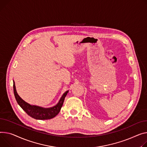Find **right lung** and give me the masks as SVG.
Masks as SVG:
<instances>
[{
	"label": "right lung",
	"instance_id": "obj_1",
	"mask_svg": "<svg viewBox=\"0 0 147 147\" xmlns=\"http://www.w3.org/2000/svg\"><path fill=\"white\" fill-rule=\"evenodd\" d=\"M13 92L16 100L21 108L32 118L39 120H47L52 119L57 116L60 112L61 107L63 105L64 99L67 96L68 90L66 91L61 96L59 102L54 106L44 108L40 106L31 105L25 102L17 93L15 82H13Z\"/></svg>",
	"mask_w": 147,
	"mask_h": 147
}]
</instances>
